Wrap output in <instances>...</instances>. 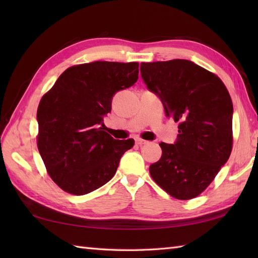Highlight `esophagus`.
Segmentation results:
<instances>
[{
	"instance_id": "esophagus-1",
	"label": "esophagus",
	"mask_w": 258,
	"mask_h": 258,
	"mask_svg": "<svg viewBox=\"0 0 258 258\" xmlns=\"http://www.w3.org/2000/svg\"><path fill=\"white\" fill-rule=\"evenodd\" d=\"M147 143H149V142L142 140V139H138V140H136V144H138V145H145V144H147Z\"/></svg>"
}]
</instances>
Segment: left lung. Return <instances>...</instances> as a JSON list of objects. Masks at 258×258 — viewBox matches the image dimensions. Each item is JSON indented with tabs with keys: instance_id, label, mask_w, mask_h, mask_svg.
Masks as SVG:
<instances>
[{
	"instance_id": "8db88e82",
	"label": "left lung",
	"mask_w": 258,
	"mask_h": 258,
	"mask_svg": "<svg viewBox=\"0 0 258 258\" xmlns=\"http://www.w3.org/2000/svg\"><path fill=\"white\" fill-rule=\"evenodd\" d=\"M141 75L166 116L179 124L173 144L160 143L151 176L175 199H194L231 155L232 98L220 78L188 59L141 63Z\"/></svg>"
}]
</instances>
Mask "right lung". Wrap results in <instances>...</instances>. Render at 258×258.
I'll list each match as a JSON object with an SVG mask.
<instances>
[{
  "instance_id": "obj_1",
  "label": "right lung",
  "mask_w": 258,
  "mask_h": 258,
  "mask_svg": "<svg viewBox=\"0 0 258 258\" xmlns=\"http://www.w3.org/2000/svg\"><path fill=\"white\" fill-rule=\"evenodd\" d=\"M139 63L97 61L69 68L38 104L37 149L63 190L84 195L111 179L134 140L103 131L113 96L133 86ZM102 127H100V125Z\"/></svg>"
}]
</instances>
